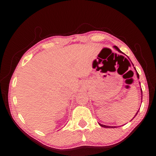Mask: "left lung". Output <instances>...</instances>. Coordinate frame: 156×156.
<instances>
[{
  "label": "left lung",
  "instance_id": "8db88e82",
  "mask_svg": "<svg viewBox=\"0 0 156 156\" xmlns=\"http://www.w3.org/2000/svg\"><path fill=\"white\" fill-rule=\"evenodd\" d=\"M114 48H115L116 49H117V51H118L119 52H120V53H122V51H120V49L118 48H117V46H114ZM135 70H136V69H135ZM136 75H137V77L138 78H139V73H137V71H136ZM141 93H142V96H143V92H142V89H141ZM139 111H137V113H136V115H135V116H136V115H137V113H138V112H139ZM134 116V117H135ZM98 124H99V123H98ZM99 125L100 126H102V127H103V128H116V126H105V125H103V124H99Z\"/></svg>",
  "mask_w": 156,
  "mask_h": 156
}]
</instances>
